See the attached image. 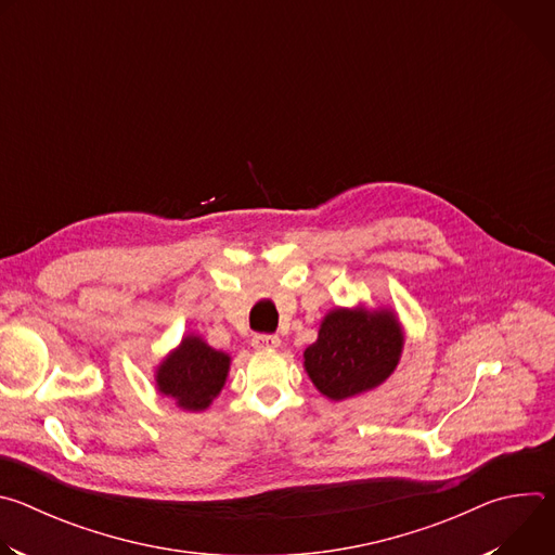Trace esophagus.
Instances as JSON below:
<instances>
[{
	"mask_svg": "<svg viewBox=\"0 0 555 555\" xmlns=\"http://www.w3.org/2000/svg\"><path fill=\"white\" fill-rule=\"evenodd\" d=\"M253 347L263 351V349H276L281 347V338L274 334H255L253 336Z\"/></svg>",
	"mask_w": 555,
	"mask_h": 555,
	"instance_id": "34e87169",
	"label": "esophagus"
}]
</instances>
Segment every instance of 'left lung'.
Here are the masks:
<instances>
[{
  "instance_id": "8db88e82",
  "label": "left lung",
  "mask_w": 555,
  "mask_h": 555,
  "mask_svg": "<svg viewBox=\"0 0 555 555\" xmlns=\"http://www.w3.org/2000/svg\"><path fill=\"white\" fill-rule=\"evenodd\" d=\"M404 332L388 309H332L319 340L302 353L305 371L325 398L340 402L379 386L400 362Z\"/></svg>"
}]
</instances>
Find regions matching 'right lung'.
Here are the masks:
<instances>
[{
	"label": "right lung",
	"mask_w": 555,
	"mask_h": 555,
	"mask_svg": "<svg viewBox=\"0 0 555 555\" xmlns=\"http://www.w3.org/2000/svg\"><path fill=\"white\" fill-rule=\"evenodd\" d=\"M230 356L208 347L199 336H184L155 371L157 390L184 411H204L225 384Z\"/></svg>",
	"instance_id": "1"
}]
</instances>
